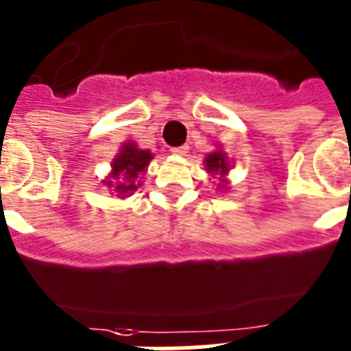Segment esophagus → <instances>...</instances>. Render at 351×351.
<instances>
[{
  "label": "esophagus",
  "mask_w": 351,
  "mask_h": 351,
  "mask_svg": "<svg viewBox=\"0 0 351 351\" xmlns=\"http://www.w3.org/2000/svg\"><path fill=\"white\" fill-rule=\"evenodd\" d=\"M171 153L176 154V156H186L189 153V145H180V147H173L171 149Z\"/></svg>",
  "instance_id": "34e87169"
}]
</instances>
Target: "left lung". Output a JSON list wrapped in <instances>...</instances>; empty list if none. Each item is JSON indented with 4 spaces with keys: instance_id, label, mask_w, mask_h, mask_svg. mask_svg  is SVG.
I'll return each mask as SVG.
<instances>
[{
    "instance_id": "obj_1",
    "label": "left lung",
    "mask_w": 351,
    "mask_h": 351,
    "mask_svg": "<svg viewBox=\"0 0 351 351\" xmlns=\"http://www.w3.org/2000/svg\"><path fill=\"white\" fill-rule=\"evenodd\" d=\"M204 165H206V171H208L209 175H219L220 178L228 175V169H230L228 156H226V153H222L220 149H217L213 153H209L208 156H206V160H204Z\"/></svg>"
}]
</instances>
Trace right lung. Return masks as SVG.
Here are the masks:
<instances>
[{"label":"right lung","instance_id":"1","mask_svg":"<svg viewBox=\"0 0 351 351\" xmlns=\"http://www.w3.org/2000/svg\"><path fill=\"white\" fill-rule=\"evenodd\" d=\"M153 160V154L145 149H138L134 142H125L121 145L120 153L112 160V171L106 180L107 187H114V191L120 197L132 195L140 184V175L145 173L149 162Z\"/></svg>","mask_w":351,"mask_h":351}]
</instances>
